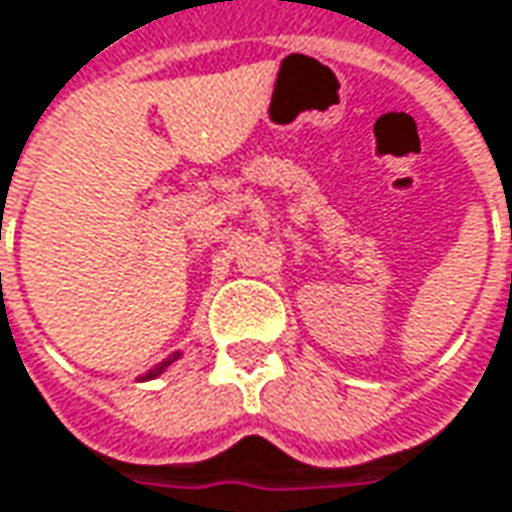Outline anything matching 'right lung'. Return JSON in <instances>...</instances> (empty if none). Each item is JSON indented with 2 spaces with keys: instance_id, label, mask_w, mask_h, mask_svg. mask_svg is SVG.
<instances>
[{
  "instance_id": "right-lung-1",
  "label": "right lung",
  "mask_w": 512,
  "mask_h": 512,
  "mask_svg": "<svg viewBox=\"0 0 512 512\" xmlns=\"http://www.w3.org/2000/svg\"><path fill=\"white\" fill-rule=\"evenodd\" d=\"M176 359H179V353H173L168 362H162V364H159V367H156V370H150L148 379H153V376H159V373H165V370H168V364H173V362H176Z\"/></svg>"
}]
</instances>
